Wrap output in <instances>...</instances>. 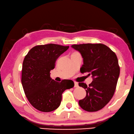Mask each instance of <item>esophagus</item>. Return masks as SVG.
<instances>
[{"instance_id": "obj_1", "label": "esophagus", "mask_w": 134, "mask_h": 134, "mask_svg": "<svg viewBox=\"0 0 134 134\" xmlns=\"http://www.w3.org/2000/svg\"><path fill=\"white\" fill-rule=\"evenodd\" d=\"M78 86H79L78 83L76 82H75V86H74V87H77Z\"/></svg>"}]
</instances>
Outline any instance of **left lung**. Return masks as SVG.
<instances>
[{
    "mask_svg": "<svg viewBox=\"0 0 134 134\" xmlns=\"http://www.w3.org/2000/svg\"><path fill=\"white\" fill-rule=\"evenodd\" d=\"M71 47L78 51L83 58L81 72H88L93 78L89 85L79 83L86 91V96L80 100L79 105L85 111H99L110 101L115 92L120 75L117 56L103 44H74Z\"/></svg>",
    "mask_w": 134,
    "mask_h": 134,
    "instance_id": "8db88e82",
    "label": "left lung"
}]
</instances>
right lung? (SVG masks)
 Segmentation results:
<instances>
[{"label": "right lung", "instance_id": "1", "mask_svg": "<svg viewBox=\"0 0 134 134\" xmlns=\"http://www.w3.org/2000/svg\"><path fill=\"white\" fill-rule=\"evenodd\" d=\"M69 47L55 44L36 46L24 59L21 84L30 103L38 110H55L61 104L63 93L74 87L71 80L58 82L50 76L57 59Z\"/></svg>", "mask_w": 134, "mask_h": 134}]
</instances>
